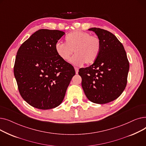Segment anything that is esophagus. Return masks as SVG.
<instances>
[{
  "mask_svg": "<svg viewBox=\"0 0 146 146\" xmlns=\"http://www.w3.org/2000/svg\"><path fill=\"white\" fill-rule=\"evenodd\" d=\"M74 70H75V72H76V73L78 74V72H79V68L78 67H74Z\"/></svg>",
  "mask_w": 146,
  "mask_h": 146,
  "instance_id": "1",
  "label": "esophagus"
}]
</instances>
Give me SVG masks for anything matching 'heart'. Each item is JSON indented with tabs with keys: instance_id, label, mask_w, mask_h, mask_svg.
Segmentation results:
<instances>
[{
	"instance_id": "1",
	"label": "heart",
	"mask_w": 146,
	"mask_h": 146,
	"mask_svg": "<svg viewBox=\"0 0 146 146\" xmlns=\"http://www.w3.org/2000/svg\"><path fill=\"white\" fill-rule=\"evenodd\" d=\"M66 42L58 41L55 50L60 58L68 61L73 54L71 61L74 64L82 65L94 63L98 58L101 48V41L97 36L89 33L76 31L68 34L65 38Z\"/></svg>"
}]
</instances>
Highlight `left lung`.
I'll list each match as a JSON object with an SVG mask.
<instances>
[{
  "label": "left lung",
  "mask_w": 146,
  "mask_h": 146,
  "mask_svg": "<svg viewBox=\"0 0 146 146\" xmlns=\"http://www.w3.org/2000/svg\"><path fill=\"white\" fill-rule=\"evenodd\" d=\"M101 40V48L95 62L81 68L79 74L82 86L89 100L104 104L117 99L124 90L129 71V61L124 46L108 31L92 28Z\"/></svg>",
  "instance_id": "8db88e82"
}]
</instances>
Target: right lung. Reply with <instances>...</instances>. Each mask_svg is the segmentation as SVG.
I'll list each match as a JSON object with an SVG mask.
<instances>
[{
  "label": "right lung",
  "instance_id": "right-lung-1",
  "mask_svg": "<svg viewBox=\"0 0 146 146\" xmlns=\"http://www.w3.org/2000/svg\"><path fill=\"white\" fill-rule=\"evenodd\" d=\"M65 33L41 29L18 50L13 72L22 98L31 106L50 110L63 102L75 75L73 66L59 57L55 45Z\"/></svg>",
  "mask_w": 146,
  "mask_h": 146
}]
</instances>
